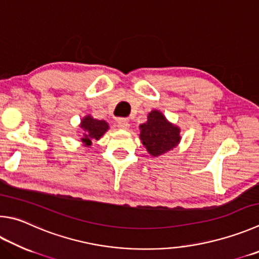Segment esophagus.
<instances>
[{
  "mask_svg": "<svg viewBox=\"0 0 259 259\" xmlns=\"http://www.w3.org/2000/svg\"><path fill=\"white\" fill-rule=\"evenodd\" d=\"M117 126H119L120 129L126 130L129 128V122H128V120H125V119H119V120H117Z\"/></svg>",
  "mask_w": 259,
  "mask_h": 259,
  "instance_id": "1",
  "label": "esophagus"
}]
</instances>
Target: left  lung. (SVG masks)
Listing matches in <instances>:
<instances>
[{
	"mask_svg": "<svg viewBox=\"0 0 259 259\" xmlns=\"http://www.w3.org/2000/svg\"><path fill=\"white\" fill-rule=\"evenodd\" d=\"M140 139L152 156L170 152L180 142V128L166 120L161 112L153 110L147 122L139 125Z\"/></svg>",
	"mask_w": 259,
	"mask_h": 259,
	"instance_id": "left-lung-1",
	"label": "left lung"
}]
</instances>
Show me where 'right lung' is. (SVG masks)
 Wrapping results in <instances>:
<instances>
[{
  "label": "right lung",
  "mask_w": 259,
  "mask_h": 259,
  "mask_svg": "<svg viewBox=\"0 0 259 259\" xmlns=\"http://www.w3.org/2000/svg\"><path fill=\"white\" fill-rule=\"evenodd\" d=\"M80 128L83 131L81 142L84 146H91L93 140H98L109 130V124L104 120H97L91 115H87L81 120Z\"/></svg>",
  "instance_id": "right-lung-1"
}]
</instances>
